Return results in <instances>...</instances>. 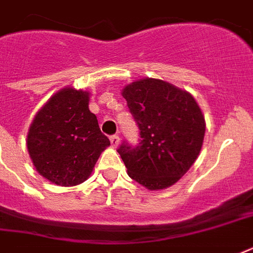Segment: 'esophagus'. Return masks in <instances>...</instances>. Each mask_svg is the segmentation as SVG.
Here are the masks:
<instances>
[{
  "instance_id": "1",
  "label": "esophagus",
  "mask_w": 253,
  "mask_h": 253,
  "mask_svg": "<svg viewBox=\"0 0 253 253\" xmlns=\"http://www.w3.org/2000/svg\"><path fill=\"white\" fill-rule=\"evenodd\" d=\"M110 143L113 147H118L119 144H121V139H119L118 135H113V136H110Z\"/></svg>"
}]
</instances>
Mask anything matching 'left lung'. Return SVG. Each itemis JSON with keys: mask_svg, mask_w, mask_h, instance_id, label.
<instances>
[{"mask_svg": "<svg viewBox=\"0 0 253 253\" xmlns=\"http://www.w3.org/2000/svg\"><path fill=\"white\" fill-rule=\"evenodd\" d=\"M140 130L139 146L118 148L127 174L148 190L176 184L198 158L206 122L189 91L159 79H140L122 89Z\"/></svg>", "mask_w": 253, "mask_h": 253, "instance_id": "obj_1", "label": "left lung"}]
</instances>
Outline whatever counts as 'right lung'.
Segmentation results:
<instances>
[{"label":"right lung","instance_id":"add662e5","mask_svg":"<svg viewBox=\"0 0 253 253\" xmlns=\"http://www.w3.org/2000/svg\"><path fill=\"white\" fill-rule=\"evenodd\" d=\"M90 93L73 86L56 91L34 117L27 151L37 172L52 184L75 186L90 177L110 146L89 110Z\"/></svg>","mask_w":253,"mask_h":253}]
</instances>
